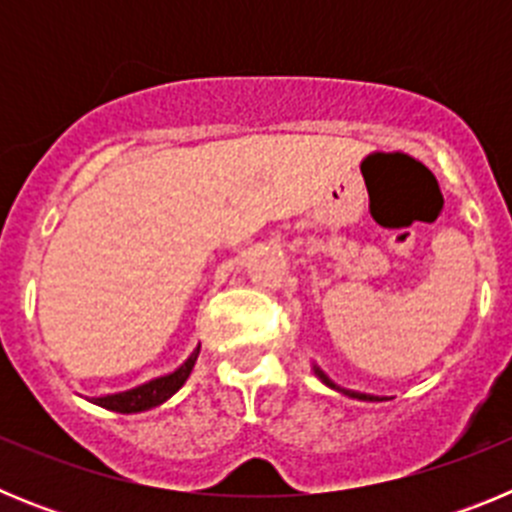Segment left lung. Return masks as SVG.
I'll list each match as a JSON object with an SVG mask.
<instances>
[{
    "mask_svg": "<svg viewBox=\"0 0 512 512\" xmlns=\"http://www.w3.org/2000/svg\"><path fill=\"white\" fill-rule=\"evenodd\" d=\"M315 374H318V377H320V382H323V384H328L330 390H338V392H343V395H348V397H356V400H366V402H379V397H374V395H364V392H354V390H343V387H338L336 382H330V379L325 377L323 372H320L318 366H315Z\"/></svg>",
    "mask_w": 512,
    "mask_h": 512,
    "instance_id": "1",
    "label": "left lung"
}]
</instances>
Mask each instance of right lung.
Here are the masks:
<instances>
[{
  "mask_svg": "<svg viewBox=\"0 0 512 512\" xmlns=\"http://www.w3.org/2000/svg\"><path fill=\"white\" fill-rule=\"evenodd\" d=\"M197 356H200V348H194L192 356H189L176 372L166 374V377L151 379V382L133 387V390L117 392V395L94 397L92 402L99 405V408L112 410V413H143V410L156 408V405H161V402H166L171 395H176V392L182 390V384L187 382L189 374H192Z\"/></svg>",
  "mask_w": 512,
  "mask_h": 512,
  "instance_id": "add662e5",
  "label": "right lung"
}]
</instances>
